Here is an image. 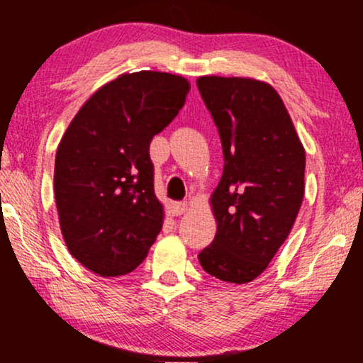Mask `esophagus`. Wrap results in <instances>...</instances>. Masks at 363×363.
I'll return each mask as SVG.
<instances>
[{"mask_svg": "<svg viewBox=\"0 0 363 363\" xmlns=\"http://www.w3.org/2000/svg\"><path fill=\"white\" fill-rule=\"evenodd\" d=\"M187 208H189V205H187V201H179V203H174L172 205V215H182L186 213Z\"/></svg>", "mask_w": 363, "mask_h": 363, "instance_id": "1", "label": "esophagus"}]
</instances>
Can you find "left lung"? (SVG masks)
<instances>
[{
  "instance_id": "8db88e82",
  "label": "left lung",
  "mask_w": 363,
  "mask_h": 363,
  "mask_svg": "<svg viewBox=\"0 0 363 363\" xmlns=\"http://www.w3.org/2000/svg\"><path fill=\"white\" fill-rule=\"evenodd\" d=\"M223 150V174L210 203L216 235L198 254L211 277L244 285L268 268L303 199V150L289 111L269 83L199 77Z\"/></svg>"
}]
</instances>
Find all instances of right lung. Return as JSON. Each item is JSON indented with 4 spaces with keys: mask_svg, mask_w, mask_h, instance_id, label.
<instances>
[{
    "mask_svg": "<svg viewBox=\"0 0 363 363\" xmlns=\"http://www.w3.org/2000/svg\"><path fill=\"white\" fill-rule=\"evenodd\" d=\"M189 89L179 74L124 73L95 91L62 135L54 164L61 234L90 272L131 273L160 234L150 141L172 123Z\"/></svg>",
    "mask_w": 363,
    "mask_h": 363,
    "instance_id": "right-lung-1",
    "label": "right lung"
}]
</instances>
